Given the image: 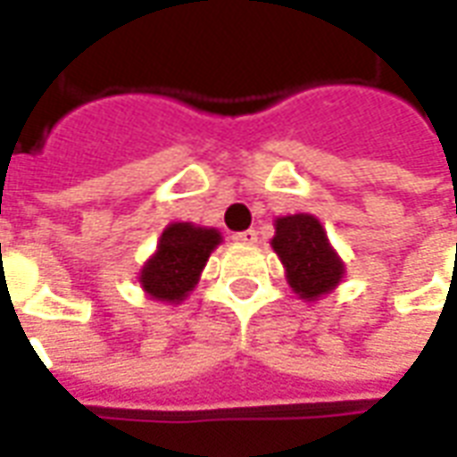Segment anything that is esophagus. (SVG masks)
<instances>
[{"mask_svg":"<svg viewBox=\"0 0 457 457\" xmlns=\"http://www.w3.org/2000/svg\"><path fill=\"white\" fill-rule=\"evenodd\" d=\"M232 239L237 242V245H254L257 242V229H245V232H235Z\"/></svg>","mask_w":457,"mask_h":457,"instance_id":"34e87169","label":"esophagus"}]
</instances>
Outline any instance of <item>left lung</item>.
Masks as SVG:
<instances>
[{
  "instance_id": "left-lung-1",
  "label": "left lung",
  "mask_w": 457,
  "mask_h": 457,
  "mask_svg": "<svg viewBox=\"0 0 457 457\" xmlns=\"http://www.w3.org/2000/svg\"><path fill=\"white\" fill-rule=\"evenodd\" d=\"M271 247L287 269L288 287L306 301H318L330 294L343 278V259L330 247L320 220L308 212L277 218Z\"/></svg>"
}]
</instances>
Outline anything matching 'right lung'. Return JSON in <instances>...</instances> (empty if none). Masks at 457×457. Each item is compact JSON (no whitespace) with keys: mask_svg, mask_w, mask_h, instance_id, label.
Wrapping results in <instances>:
<instances>
[{"mask_svg":"<svg viewBox=\"0 0 457 457\" xmlns=\"http://www.w3.org/2000/svg\"><path fill=\"white\" fill-rule=\"evenodd\" d=\"M222 237L215 228H198L193 222H170L161 232L156 252L141 269L139 284L154 301L180 303L195 288L210 252Z\"/></svg>","mask_w":457,"mask_h":457,"instance_id":"1","label":"right lung"}]
</instances>
